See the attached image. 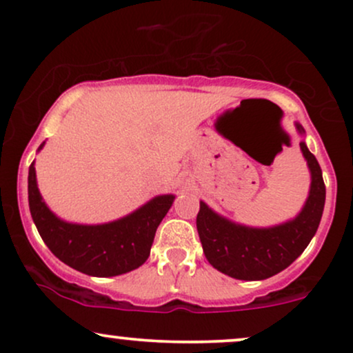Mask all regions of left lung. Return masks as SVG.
Instances as JSON below:
<instances>
[{
  "label": "left lung",
  "instance_id": "8db88e82",
  "mask_svg": "<svg viewBox=\"0 0 353 353\" xmlns=\"http://www.w3.org/2000/svg\"><path fill=\"white\" fill-rule=\"evenodd\" d=\"M296 127L304 134L299 123ZM301 150L312 181L304 208L291 221L272 228L236 225L200 201L196 228L203 252L219 272L241 281H263L291 266L307 248L324 211L325 185L321 165L304 142Z\"/></svg>",
  "mask_w": 353,
  "mask_h": 353
}]
</instances>
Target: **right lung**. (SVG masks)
<instances>
[{"label":"right lung","mask_w":353,"mask_h":353,"mask_svg":"<svg viewBox=\"0 0 353 353\" xmlns=\"http://www.w3.org/2000/svg\"><path fill=\"white\" fill-rule=\"evenodd\" d=\"M28 198L32 221L52 254L76 271L95 277L125 274L142 266L150 256L157 228L175 200L173 194H161L117 221L72 225L46 206L37 190L34 161L29 167Z\"/></svg>","instance_id":"add662e5"}]
</instances>
